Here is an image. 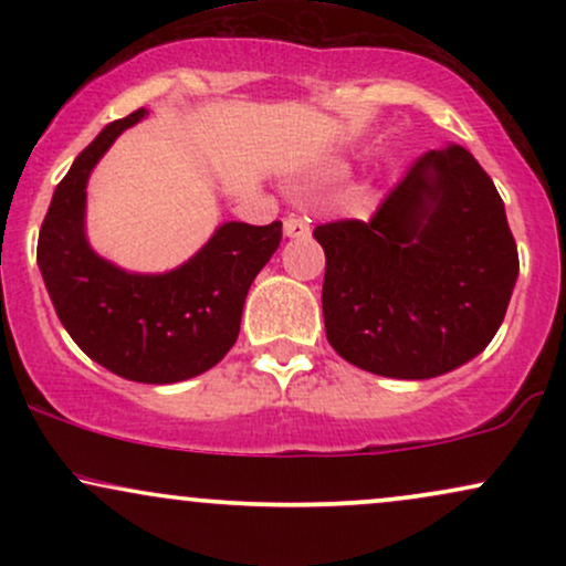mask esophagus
Wrapping results in <instances>:
<instances>
[{
    "mask_svg": "<svg viewBox=\"0 0 566 566\" xmlns=\"http://www.w3.org/2000/svg\"><path fill=\"white\" fill-rule=\"evenodd\" d=\"M311 233L308 216H303V210L292 212V216L284 220V237L287 239H305Z\"/></svg>",
    "mask_w": 566,
    "mask_h": 566,
    "instance_id": "1",
    "label": "esophagus"
}]
</instances>
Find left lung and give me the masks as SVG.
<instances>
[{
  "label": "left lung",
  "instance_id": "obj_1",
  "mask_svg": "<svg viewBox=\"0 0 566 566\" xmlns=\"http://www.w3.org/2000/svg\"><path fill=\"white\" fill-rule=\"evenodd\" d=\"M314 237L329 346L382 378L428 380L482 354L518 276L503 199L454 143L415 161L367 223L337 220Z\"/></svg>",
  "mask_w": 566,
  "mask_h": 566
}]
</instances>
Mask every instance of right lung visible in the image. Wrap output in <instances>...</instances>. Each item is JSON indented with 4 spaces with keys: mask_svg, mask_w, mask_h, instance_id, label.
<instances>
[{
    "mask_svg": "<svg viewBox=\"0 0 566 566\" xmlns=\"http://www.w3.org/2000/svg\"><path fill=\"white\" fill-rule=\"evenodd\" d=\"M138 108L74 159L39 231L36 263L55 314L90 359L135 382H178L216 367L239 337L244 297L282 242V220L218 226L193 258L165 274H133L101 258L84 233L93 167Z\"/></svg>",
    "mask_w": 566,
    "mask_h": 566,
    "instance_id": "1",
    "label": "right lung"
}]
</instances>
